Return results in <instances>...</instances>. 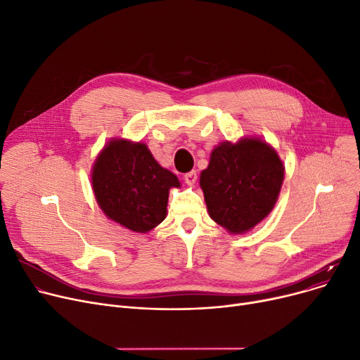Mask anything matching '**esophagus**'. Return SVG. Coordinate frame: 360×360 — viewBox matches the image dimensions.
Returning a JSON list of instances; mask_svg holds the SVG:
<instances>
[{
  "mask_svg": "<svg viewBox=\"0 0 360 360\" xmlns=\"http://www.w3.org/2000/svg\"><path fill=\"white\" fill-rule=\"evenodd\" d=\"M184 181H185L188 185L195 184V181H197V172H195V170H191V172L185 174V175H184Z\"/></svg>",
  "mask_w": 360,
  "mask_h": 360,
  "instance_id": "1",
  "label": "esophagus"
}]
</instances>
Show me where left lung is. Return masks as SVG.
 Masks as SVG:
<instances>
[{"instance_id": "obj_1", "label": "left lung", "mask_w": 360, "mask_h": 360, "mask_svg": "<svg viewBox=\"0 0 360 360\" xmlns=\"http://www.w3.org/2000/svg\"><path fill=\"white\" fill-rule=\"evenodd\" d=\"M285 166L277 151L255 137L224 141L200 176L210 217L229 233H245L266 219L278 198Z\"/></svg>"}]
</instances>
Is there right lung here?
<instances>
[{"label": "right lung", "mask_w": 360, "mask_h": 360, "mask_svg": "<svg viewBox=\"0 0 360 360\" xmlns=\"http://www.w3.org/2000/svg\"><path fill=\"white\" fill-rule=\"evenodd\" d=\"M93 193L102 212L124 228L146 233L166 217L170 188L181 184L144 143L110 140L91 169Z\"/></svg>", "instance_id": "right-lung-1"}]
</instances>
